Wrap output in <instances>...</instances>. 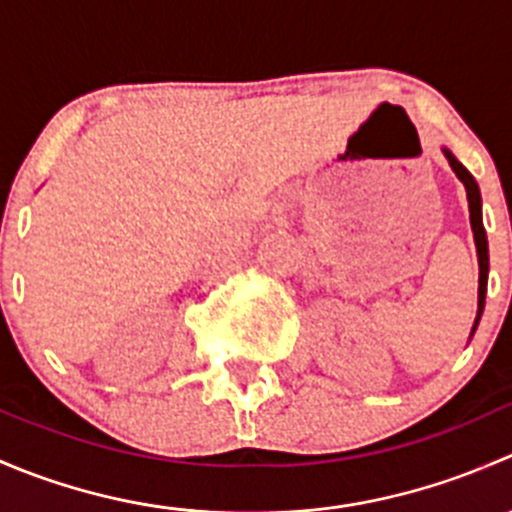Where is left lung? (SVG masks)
<instances>
[{
	"instance_id": "1",
	"label": "left lung",
	"mask_w": 512,
	"mask_h": 512,
	"mask_svg": "<svg viewBox=\"0 0 512 512\" xmlns=\"http://www.w3.org/2000/svg\"><path fill=\"white\" fill-rule=\"evenodd\" d=\"M443 156L448 158L451 163L453 173L458 175L463 185H466V195H468V210H471V227H473V237H476V250H478V267H480V277H478V314L476 322H473V332H476L480 314H483L485 307V289H488V237H485V227H483V215H480V190L476 178L458 163L456 156H453L448 148H443Z\"/></svg>"
}]
</instances>
